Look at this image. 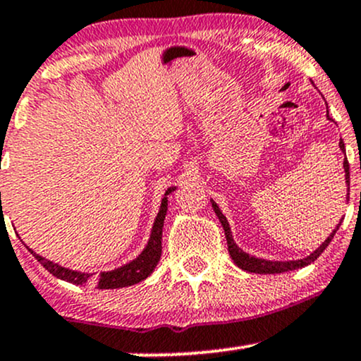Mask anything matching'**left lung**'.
<instances>
[{
	"label": "left lung",
	"mask_w": 361,
	"mask_h": 361,
	"mask_svg": "<svg viewBox=\"0 0 361 361\" xmlns=\"http://www.w3.org/2000/svg\"><path fill=\"white\" fill-rule=\"evenodd\" d=\"M327 117H329V111H327ZM329 120H331V118H329ZM339 148H341V151H344V142L343 141H339ZM344 172H346L348 195H350V164H348L346 158H344ZM348 200H350V196H348ZM212 207H213V210H215L216 216H219V220H220V224H222L224 231H226L227 247H228V255H231V258L234 259V263L239 267V269L246 270V272H253V274H282V272H290V270H296V269H301V267L310 265V263L315 262V259L319 258L322 253H324V250L329 246V243L332 241V238H334L337 228H339V226H341V222L337 224L334 231H332V234L329 235V238L325 239L324 243H322V246L317 247V250L313 251L310 257H306L303 259H290V262H270V259L255 258V257H250L247 253H244L241 247H239L238 244L234 243V239H232V232H231V227H228L227 219L224 216V213L220 212V208L216 207V203L213 200H212Z\"/></svg>",
	"instance_id": "1"
}]
</instances>
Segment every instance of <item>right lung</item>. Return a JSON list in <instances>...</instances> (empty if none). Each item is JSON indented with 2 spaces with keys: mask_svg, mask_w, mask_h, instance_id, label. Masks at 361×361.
Instances as JSON below:
<instances>
[{
  "mask_svg": "<svg viewBox=\"0 0 361 361\" xmlns=\"http://www.w3.org/2000/svg\"><path fill=\"white\" fill-rule=\"evenodd\" d=\"M176 188H170L165 192L164 200H161L160 212H158L157 219H154L153 228H151L149 241L146 244V247L142 250V253L137 258L129 262L127 265H122L120 269L110 270V272H102L99 275L87 274V272H77V270L65 269V267L58 265V263L49 262V259L39 257V255L34 253L32 250H29L34 255V258L48 270L49 274H53L55 277L61 279V281H67L71 284H94L98 289H120L127 288V286H134L137 282L145 281L148 275L154 270V267L158 265L161 257V232H164V220L166 215V196L173 191Z\"/></svg>",
  "mask_w": 361,
  "mask_h": 361,
  "instance_id": "obj_1",
  "label": "right lung"
}]
</instances>
